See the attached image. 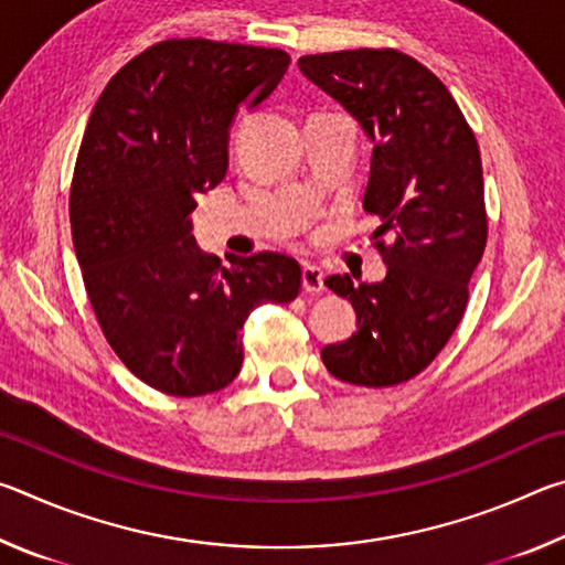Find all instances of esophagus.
Returning a JSON list of instances; mask_svg holds the SVG:
<instances>
[{"label":"esophagus","mask_w":565,"mask_h":565,"mask_svg":"<svg viewBox=\"0 0 565 565\" xmlns=\"http://www.w3.org/2000/svg\"><path fill=\"white\" fill-rule=\"evenodd\" d=\"M301 286H303V291H309V294H321L323 289H327V286H323V271L319 269V266L303 264Z\"/></svg>","instance_id":"34e87169"}]
</instances>
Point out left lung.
Masks as SVG:
<instances>
[{
	"label": "left lung",
	"mask_w": 565,
	"mask_h": 565,
	"mask_svg": "<svg viewBox=\"0 0 565 565\" xmlns=\"http://www.w3.org/2000/svg\"><path fill=\"white\" fill-rule=\"evenodd\" d=\"M299 70L374 145L363 209L379 218L374 238L386 264L379 284L356 286L349 274L327 279L351 301L359 329L323 347V366L356 386L404 384L436 359L466 311L489 234L481 151L451 92L414 56L311 54Z\"/></svg>",
	"instance_id": "left-lung-1"
}]
</instances>
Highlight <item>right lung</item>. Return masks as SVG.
<instances>
[{
  "mask_svg": "<svg viewBox=\"0 0 565 565\" xmlns=\"http://www.w3.org/2000/svg\"><path fill=\"white\" fill-rule=\"evenodd\" d=\"M289 64L264 46L159 42L124 64L92 109L70 194L76 262L111 349L161 394L232 384L248 313L301 289L291 256L222 266L191 236L196 194L226 177L236 111L269 97Z\"/></svg>",
  "mask_w": 565,
  "mask_h": 565,
  "instance_id": "right-lung-1",
  "label": "right lung"
}]
</instances>
